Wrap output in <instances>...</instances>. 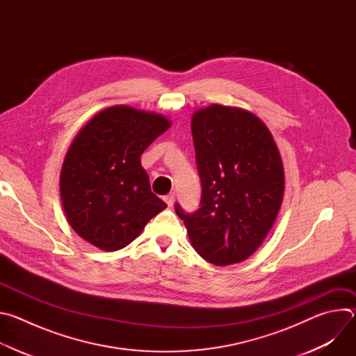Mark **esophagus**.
Masks as SVG:
<instances>
[{"instance_id":"esophagus-1","label":"esophagus","mask_w":356,"mask_h":356,"mask_svg":"<svg viewBox=\"0 0 356 356\" xmlns=\"http://www.w3.org/2000/svg\"><path fill=\"white\" fill-rule=\"evenodd\" d=\"M163 200H165V202H166V204H168L169 207H172L173 202H175V194H173V193H172V194H168V195L163 197Z\"/></svg>"}]
</instances>
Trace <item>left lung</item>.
Instances as JSON below:
<instances>
[{
    "label": "left lung",
    "mask_w": 356,
    "mask_h": 356,
    "mask_svg": "<svg viewBox=\"0 0 356 356\" xmlns=\"http://www.w3.org/2000/svg\"><path fill=\"white\" fill-rule=\"evenodd\" d=\"M201 180L200 209L177 202L191 246L217 266L239 264L270 231L284 194V170L268 127L246 110L213 104L193 114Z\"/></svg>",
    "instance_id": "8db88e82"
}]
</instances>
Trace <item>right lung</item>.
I'll return each instance as SVG.
<instances>
[{"mask_svg":"<svg viewBox=\"0 0 356 356\" xmlns=\"http://www.w3.org/2000/svg\"><path fill=\"white\" fill-rule=\"evenodd\" d=\"M169 128L161 114L117 106L80 129L60 172L62 206L77 235L103 250H118L168 207L150 191L140 155Z\"/></svg>","mask_w":356,"mask_h":356,"instance_id":"obj_1","label":"right lung"}]
</instances>
